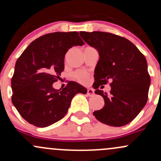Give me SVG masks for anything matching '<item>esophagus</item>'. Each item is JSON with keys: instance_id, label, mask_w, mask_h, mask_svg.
Segmentation results:
<instances>
[{"instance_id": "esophagus-1", "label": "esophagus", "mask_w": 161, "mask_h": 161, "mask_svg": "<svg viewBox=\"0 0 161 161\" xmlns=\"http://www.w3.org/2000/svg\"><path fill=\"white\" fill-rule=\"evenodd\" d=\"M94 94H95V91H94L92 88H88V89H87V95L88 96L94 95Z\"/></svg>"}]
</instances>
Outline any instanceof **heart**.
Wrapping results in <instances>:
<instances>
[{"label":"heart","instance_id":"heart-1","mask_svg":"<svg viewBox=\"0 0 161 161\" xmlns=\"http://www.w3.org/2000/svg\"><path fill=\"white\" fill-rule=\"evenodd\" d=\"M73 75L74 79L81 83H86L88 80V77H89V74L86 71L82 69L76 70L73 73Z\"/></svg>","mask_w":161,"mask_h":161}]
</instances>
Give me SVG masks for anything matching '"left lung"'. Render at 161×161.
Returning <instances> with one entry per match:
<instances>
[{
    "mask_svg": "<svg viewBox=\"0 0 161 161\" xmlns=\"http://www.w3.org/2000/svg\"><path fill=\"white\" fill-rule=\"evenodd\" d=\"M88 45L97 50L95 69V93L104 97V106L93 113L96 119L111 126L132 121L145 106L151 78L145 57L130 41L104 32H80ZM110 80V94L98 88ZM101 86V88H102Z\"/></svg>",
    "mask_w": 161,
    "mask_h": 161,
    "instance_id": "left-lung-1",
    "label": "left lung"
}]
</instances>
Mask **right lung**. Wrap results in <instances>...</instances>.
I'll return each instance as SVG.
<instances>
[{"label": "right lung", "mask_w": 161, "mask_h": 161, "mask_svg": "<svg viewBox=\"0 0 161 161\" xmlns=\"http://www.w3.org/2000/svg\"><path fill=\"white\" fill-rule=\"evenodd\" d=\"M83 45L79 32H56L33 41L20 55L11 80V99L28 123L42 128L52 125L66 115L75 95L87 93L72 81L62 89L53 88L64 69L68 50Z\"/></svg>", "instance_id": "right-lung-1"}]
</instances>
